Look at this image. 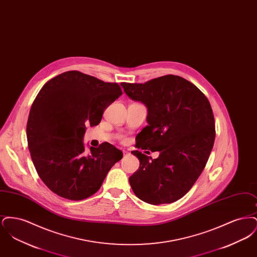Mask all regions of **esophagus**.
Wrapping results in <instances>:
<instances>
[{"label": "esophagus", "mask_w": 257, "mask_h": 257, "mask_svg": "<svg viewBox=\"0 0 257 257\" xmlns=\"http://www.w3.org/2000/svg\"><path fill=\"white\" fill-rule=\"evenodd\" d=\"M127 154H128V152H127V151H125V150H123V155H124V156H126Z\"/></svg>", "instance_id": "1"}]
</instances>
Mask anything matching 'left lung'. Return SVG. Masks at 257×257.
Returning <instances> with one entry per match:
<instances>
[{"label": "left lung", "mask_w": 257, "mask_h": 257, "mask_svg": "<svg viewBox=\"0 0 257 257\" xmlns=\"http://www.w3.org/2000/svg\"><path fill=\"white\" fill-rule=\"evenodd\" d=\"M121 86L148 110V125L137 135L136 147L160 152L157 159H152L132 151L140 168L129 177L131 188L147 203L174 202L196 183L214 146L216 130L210 102L194 84L175 75Z\"/></svg>", "instance_id": "left-lung-1"}]
</instances>
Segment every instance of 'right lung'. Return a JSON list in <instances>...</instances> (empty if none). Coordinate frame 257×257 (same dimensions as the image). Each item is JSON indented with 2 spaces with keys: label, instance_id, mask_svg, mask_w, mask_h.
Returning a JSON list of instances; mask_svg holds the SVG:
<instances>
[{
  "label": "right lung",
  "instance_id": "right-lung-1",
  "mask_svg": "<svg viewBox=\"0 0 257 257\" xmlns=\"http://www.w3.org/2000/svg\"><path fill=\"white\" fill-rule=\"evenodd\" d=\"M122 94L116 83H105L80 71L48 81L30 110L27 140L35 168L50 190L70 200H82L100 189L122 151L109 143H83L86 126L98 125L104 110Z\"/></svg>",
  "mask_w": 257,
  "mask_h": 257
}]
</instances>
